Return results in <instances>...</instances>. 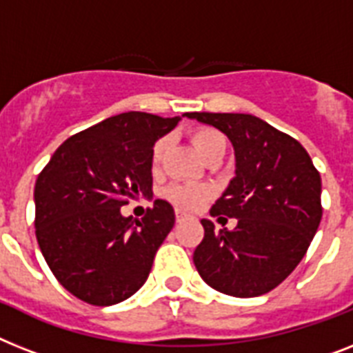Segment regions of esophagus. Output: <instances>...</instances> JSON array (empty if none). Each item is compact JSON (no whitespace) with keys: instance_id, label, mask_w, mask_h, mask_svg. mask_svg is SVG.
Returning <instances> with one entry per match:
<instances>
[{"instance_id":"34e87169","label":"esophagus","mask_w":353,"mask_h":353,"mask_svg":"<svg viewBox=\"0 0 353 353\" xmlns=\"http://www.w3.org/2000/svg\"><path fill=\"white\" fill-rule=\"evenodd\" d=\"M174 214H176V222L179 223H182V222H185V220H191V214H189V212H183V211H180V209H176V212H174Z\"/></svg>"}]
</instances>
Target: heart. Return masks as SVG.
I'll return each mask as SVG.
<instances>
[{
	"label": "heart",
	"mask_w": 353,
	"mask_h": 353,
	"mask_svg": "<svg viewBox=\"0 0 353 353\" xmlns=\"http://www.w3.org/2000/svg\"><path fill=\"white\" fill-rule=\"evenodd\" d=\"M165 145L168 141L165 139H160L157 141V144L153 145V153H151V160L153 164L160 162L162 155H164ZM193 145L194 150L198 151V155L205 157L209 151H212L214 148H225V139H223L222 133H218L216 130H211V128H200L193 133ZM165 196L170 198L171 202L176 205V208L182 209H196L200 208L205 200L212 196V189L209 185H203V183H174L171 185L168 191H165Z\"/></svg>",
	"instance_id": "obj_1"
}]
</instances>
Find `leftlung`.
Here are the masks:
<instances>
[{
    "label": "left lung",
    "instance_id": "left-lung-1",
    "mask_svg": "<svg viewBox=\"0 0 353 353\" xmlns=\"http://www.w3.org/2000/svg\"><path fill=\"white\" fill-rule=\"evenodd\" d=\"M216 128L234 150V176L211 216L236 218L218 232L203 218L194 249L198 274L234 298L278 287L303 260L321 222V176L301 144L249 113H185ZM222 218V216H220Z\"/></svg>",
    "mask_w": 353,
    "mask_h": 353
}]
</instances>
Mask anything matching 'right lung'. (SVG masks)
Returning <instances> with one entry per match:
<instances>
[{
  "instance_id": "obj_1",
  "label": "right lung",
  "mask_w": 353,
  "mask_h": 353,
  "mask_svg": "<svg viewBox=\"0 0 353 353\" xmlns=\"http://www.w3.org/2000/svg\"><path fill=\"white\" fill-rule=\"evenodd\" d=\"M180 117L126 112L70 137L37 176L36 238L63 287L110 307L139 290L174 225L170 202L142 220L122 216L128 200L151 194L153 145Z\"/></svg>"
}]
</instances>
